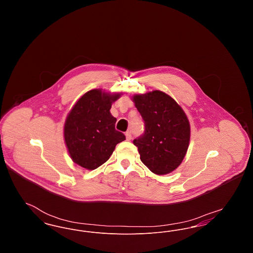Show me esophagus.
I'll list each match as a JSON object with an SVG mask.
<instances>
[{
    "label": "esophagus",
    "instance_id": "34e87169",
    "mask_svg": "<svg viewBox=\"0 0 253 253\" xmlns=\"http://www.w3.org/2000/svg\"><path fill=\"white\" fill-rule=\"evenodd\" d=\"M125 135H126L127 140H131L132 139V132L131 131H127L126 133H125Z\"/></svg>",
    "mask_w": 253,
    "mask_h": 253
}]
</instances>
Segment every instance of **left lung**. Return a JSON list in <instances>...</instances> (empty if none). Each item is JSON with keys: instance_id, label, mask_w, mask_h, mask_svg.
<instances>
[{"instance_id": "obj_1", "label": "left lung", "mask_w": 253, "mask_h": 253, "mask_svg": "<svg viewBox=\"0 0 253 253\" xmlns=\"http://www.w3.org/2000/svg\"><path fill=\"white\" fill-rule=\"evenodd\" d=\"M133 102L144 121V132L132 141L141 161L157 174L174 170L190 141V123L184 111L161 91L136 95Z\"/></svg>"}]
</instances>
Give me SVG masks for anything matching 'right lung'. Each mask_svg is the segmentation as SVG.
Instances as JSON below:
<instances>
[{
	"label": "right lung",
	"mask_w": 253,
	"mask_h": 253,
	"mask_svg": "<svg viewBox=\"0 0 253 253\" xmlns=\"http://www.w3.org/2000/svg\"><path fill=\"white\" fill-rule=\"evenodd\" d=\"M120 94L110 95L91 90L82 96L69 113L64 124V139L73 161L95 169L108 160L117 144L125 140L116 130L117 119L110 109Z\"/></svg>",
	"instance_id": "1"
}]
</instances>
